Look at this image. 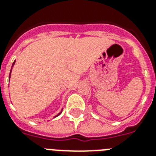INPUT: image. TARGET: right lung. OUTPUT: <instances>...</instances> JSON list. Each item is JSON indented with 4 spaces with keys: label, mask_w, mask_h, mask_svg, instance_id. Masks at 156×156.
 Listing matches in <instances>:
<instances>
[{
    "label": "right lung",
    "mask_w": 156,
    "mask_h": 156,
    "mask_svg": "<svg viewBox=\"0 0 156 156\" xmlns=\"http://www.w3.org/2000/svg\"><path fill=\"white\" fill-rule=\"evenodd\" d=\"M14 62H15V61H13V66H12V67H13V65H14ZM11 69H12V68H11ZM10 73H11V71H10ZM10 73H9V77H10ZM61 113H59L58 115H60V114H61ZM58 115H57V116H58Z\"/></svg>",
    "instance_id": "obj_1"
}]
</instances>
